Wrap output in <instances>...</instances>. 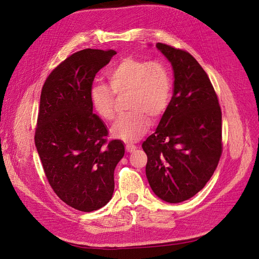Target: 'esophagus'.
<instances>
[{
	"label": "esophagus",
	"instance_id": "1",
	"mask_svg": "<svg viewBox=\"0 0 259 259\" xmlns=\"http://www.w3.org/2000/svg\"><path fill=\"white\" fill-rule=\"evenodd\" d=\"M138 149V147L135 146V145H132V144H128V145H126V150H127V152H133V151H135Z\"/></svg>",
	"mask_w": 259,
	"mask_h": 259
}]
</instances>
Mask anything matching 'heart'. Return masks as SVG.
<instances>
[{
  "mask_svg": "<svg viewBox=\"0 0 259 259\" xmlns=\"http://www.w3.org/2000/svg\"><path fill=\"white\" fill-rule=\"evenodd\" d=\"M109 88L95 84L90 90L94 111L103 119L112 121L116 116L115 94L127 98L130 110L111 128L112 137L125 142L139 140L151 121H158L171 103L173 84L168 68L159 61H145L131 56L121 58L107 71Z\"/></svg>",
  "mask_w": 259,
  "mask_h": 259,
  "instance_id": "obj_1",
  "label": "heart"
}]
</instances>
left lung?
Returning <instances> with one entry per match:
<instances>
[{
    "label": "left lung",
    "instance_id": "8db88e82",
    "mask_svg": "<svg viewBox=\"0 0 259 259\" xmlns=\"http://www.w3.org/2000/svg\"><path fill=\"white\" fill-rule=\"evenodd\" d=\"M174 71V92L156 131L142 145L146 175L162 200L182 202L211 179L223 153L222 109L211 80L188 51L157 43Z\"/></svg>",
    "mask_w": 259,
    "mask_h": 259
}]
</instances>
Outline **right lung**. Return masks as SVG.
<instances>
[{
  "instance_id": "right-lung-1",
  "label": "right lung",
  "mask_w": 259,
  "mask_h": 259,
  "mask_svg": "<svg viewBox=\"0 0 259 259\" xmlns=\"http://www.w3.org/2000/svg\"><path fill=\"white\" fill-rule=\"evenodd\" d=\"M114 50L83 49L51 71L40 92L34 142L52 190L78 211L104 207L114 191V169L125 154L93 113L90 90Z\"/></svg>"
}]
</instances>
